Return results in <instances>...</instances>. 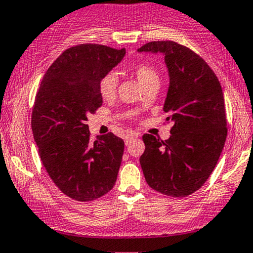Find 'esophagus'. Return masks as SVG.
Segmentation results:
<instances>
[{
	"mask_svg": "<svg viewBox=\"0 0 253 253\" xmlns=\"http://www.w3.org/2000/svg\"><path fill=\"white\" fill-rule=\"evenodd\" d=\"M134 138H136V134H134V133H128V134H126V136H125V143H126V145H128L129 141Z\"/></svg>",
	"mask_w": 253,
	"mask_h": 253,
	"instance_id": "obj_1",
	"label": "esophagus"
}]
</instances>
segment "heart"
I'll return each instance as SVG.
<instances>
[{"mask_svg":"<svg viewBox=\"0 0 253 253\" xmlns=\"http://www.w3.org/2000/svg\"><path fill=\"white\" fill-rule=\"evenodd\" d=\"M130 74L136 78V81L144 89L149 88V86L159 85L161 78H159L158 71L152 65H149V64H136V65L130 69ZM117 85L118 78L113 72H108V74L103 75L101 77L100 82H98V90H100L101 96L106 98V100L112 98L114 96L115 91H117Z\"/></svg>","mask_w":253,"mask_h":253,"instance_id":"heart-1","label":"heart"}]
</instances>
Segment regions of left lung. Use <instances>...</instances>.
<instances>
[{"instance_id": "obj_1", "label": "left lung", "mask_w": 253, "mask_h": 253, "mask_svg": "<svg viewBox=\"0 0 253 253\" xmlns=\"http://www.w3.org/2000/svg\"><path fill=\"white\" fill-rule=\"evenodd\" d=\"M139 52H161L170 76L164 112L172 123L162 140L144 134L140 165L152 189L185 197L205 184L221 155L226 136L223 92L216 75L199 54L171 40L150 42Z\"/></svg>"}]
</instances>
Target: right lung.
I'll use <instances>...</instances> for the list:
<instances>
[{"label":"right lung","mask_w":253,"mask_h":253,"mask_svg":"<svg viewBox=\"0 0 253 253\" xmlns=\"http://www.w3.org/2000/svg\"><path fill=\"white\" fill-rule=\"evenodd\" d=\"M125 48L81 43L46 71L32 109V130L42 163L66 196L88 202L117 181L125 143L112 132L90 141L86 115L102 106L98 82L121 62Z\"/></svg>","instance_id":"right-lung-1"}]
</instances>
